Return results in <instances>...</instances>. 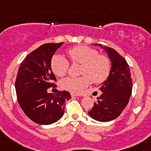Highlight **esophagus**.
<instances>
[{"instance_id": "1", "label": "esophagus", "mask_w": 151, "mask_h": 151, "mask_svg": "<svg viewBox=\"0 0 151 151\" xmlns=\"http://www.w3.org/2000/svg\"><path fill=\"white\" fill-rule=\"evenodd\" d=\"M71 96H72V97H76V96H80V94H78V93H71Z\"/></svg>"}]
</instances>
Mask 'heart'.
<instances>
[{"label": "heart", "instance_id": "1", "mask_svg": "<svg viewBox=\"0 0 151 151\" xmlns=\"http://www.w3.org/2000/svg\"><path fill=\"white\" fill-rule=\"evenodd\" d=\"M71 62L73 64L82 65L79 77H67L61 81L63 89L71 92H80L89 84V78L94 83H101L109 77L111 72V62L109 57L99 55L95 48L86 45H78L68 51ZM51 68L55 75L63 76L69 68L66 58L55 55L51 61Z\"/></svg>", "mask_w": 151, "mask_h": 151}]
</instances>
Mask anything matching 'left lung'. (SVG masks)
Masks as SVG:
<instances>
[{"label":"left lung","instance_id":"obj_1","mask_svg":"<svg viewBox=\"0 0 151 151\" xmlns=\"http://www.w3.org/2000/svg\"><path fill=\"white\" fill-rule=\"evenodd\" d=\"M99 46L107 53L111 61V72L106 80L101 85L103 93L94 103L89 115L97 121L108 122L117 118L125 109L131 96L132 78L129 65L115 49Z\"/></svg>","mask_w":151,"mask_h":151}]
</instances>
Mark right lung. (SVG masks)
<instances>
[{
    "label": "right lung",
    "mask_w": 151,
    "mask_h": 151,
    "mask_svg": "<svg viewBox=\"0 0 151 151\" xmlns=\"http://www.w3.org/2000/svg\"><path fill=\"white\" fill-rule=\"evenodd\" d=\"M61 43H47L26 56L21 63L15 81L17 102L25 115L41 125H48L60 119L65 113V103L71 99L67 91L57 94L48 93L55 87L56 81L51 68L53 55Z\"/></svg>",
    "instance_id": "obj_1"
}]
</instances>
